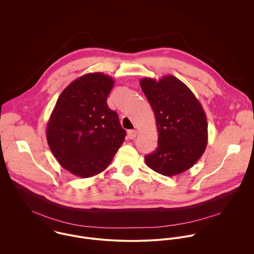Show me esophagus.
Segmentation results:
<instances>
[{"label":"esophagus","instance_id":"obj_1","mask_svg":"<svg viewBox=\"0 0 254 254\" xmlns=\"http://www.w3.org/2000/svg\"><path fill=\"white\" fill-rule=\"evenodd\" d=\"M127 136H128V138L130 140H134L136 138V136H137V131L136 130H129L127 132Z\"/></svg>","mask_w":254,"mask_h":254}]
</instances>
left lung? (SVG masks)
Instances as JSON below:
<instances>
[{
    "label": "left lung",
    "instance_id": "8db88e82",
    "mask_svg": "<svg viewBox=\"0 0 254 254\" xmlns=\"http://www.w3.org/2000/svg\"><path fill=\"white\" fill-rule=\"evenodd\" d=\"M141 88L153 110L158 141L146 165L164 176L181 174L203 154L208 139L206 114L190 88L173 75L145 77Z\"/></svg>",
    "mask_w": 254,
    "mask_h": 254
}]
</instances>
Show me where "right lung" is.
<instances>
[{"label": "right lung", "mask_w": 254, "mask_h": 254, "mask_svg": "<svg viewBox=\"0 0 254 254\" xmlns=\"http://www.w3.org/2000/svg\"><path fill=\"white\" fill-rule=\"evenodd\" d=\"M111 76L88 73L72 81L59 97L46 128L48 145L71 174L89 178L108 168L126 131L107 100Z\"/></svg>", "instance_id": "right-lung-1"}]
</instances>
